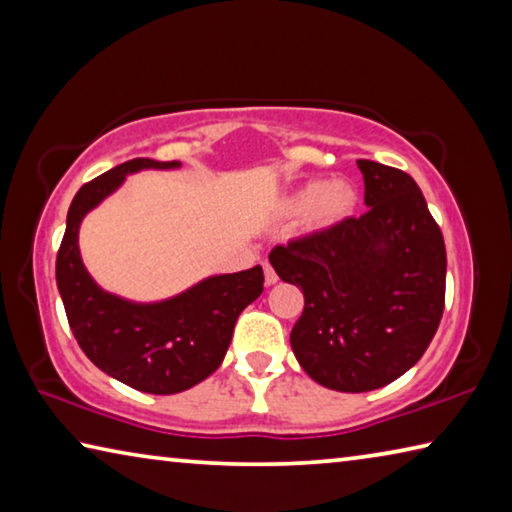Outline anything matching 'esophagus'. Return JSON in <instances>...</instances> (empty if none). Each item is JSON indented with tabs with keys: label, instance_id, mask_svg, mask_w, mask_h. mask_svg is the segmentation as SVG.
I'll return each instance as SVG.
<instances>
[{
	"label": "esophagus",
	"instance_id": "1",
	"mask_svg": "<svg viewBox=\"0 0 512 512\" xmlns=\"http://www.w3.org/2000/svg\"><path fill=\"white\" fill-rule=\"evenodd\" d=\"M264 280H266L268 287H271V284L277 282V273L273 271V266L268 264V262H264Z\"/></svg>",
	"mask_w": 512,
	"mask_h": 512
}]
</instances>
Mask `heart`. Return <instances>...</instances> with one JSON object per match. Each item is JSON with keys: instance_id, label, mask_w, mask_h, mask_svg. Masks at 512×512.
Wrapping results in <instances>:
<instances>
[{"instance_id": "1", "label": "heart", "mask_w": 512, "mask_h": 512, "mask_svg": "<svg viewBox=\"0 0 512 512\" xmlns=\"http://www.w3.org/2000/svg\"><path fill=\"white\" fill-rule=\"evenodd\" d=\"M357 201V189L348 180H311L287 196L284 212L302 214V223L309 232H325L352 216Z\"/></svg>"}]
</instances>
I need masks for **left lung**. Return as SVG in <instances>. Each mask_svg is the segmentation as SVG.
Instances as JSON below:
<instances>
[{
  "label": "left lung",
  "instance_id": "1",
  "mask_svg": "<svg viewBox=\"0 0 512 512\" xmlns=\"http://www.w3.org/2000/svg\"><path fill=\"white\" fill-rule=\"evenodd\" d=\"M368 212L271 250L305 293L291 348L307 375L341 393L391 384L420 361L445 309L447 253L415 180L359 160Z\"/></svg>",
  "mask_w": 512,
  "mask_h": 512
}]
</instances>
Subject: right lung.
Here are the masks:
<instances>
[{
	"instance_id": "add662e5",
	"label": "right lung",
	"mask_w": 512,
	"mask_h": 512,
	"mask_svg": "<svg viewBox=\"0 0 512 512\" xmlns=\"http://www.w3.org/2000/svg\"><path fill=\"white\" fill-rule=\"evenodd\" d=\"M144 169H180V162L128 160L76 192L56 257V284L69 327L94 366L135 391L173 395L221 366L239 314L264 291V271L255 266L210 275L160 302H133L101 289L81 259V221L126 176Z\"/></svg>"
}]
</instances>
